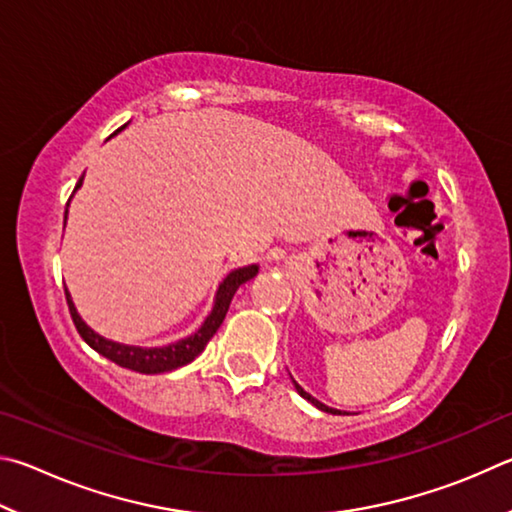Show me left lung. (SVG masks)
I'll return each mask as SVG.
<instances>
[{"label": "left lung", "mask_w": 512, "mask_h": 512, "mask_svg": "<svg viewBox=\"0 0 512 512\" xmlns=\"http://www.w3.org/2000/svg\"><path fill=\"white\" fill-rule=\"evenodd\" d=\"M292 382H294V380H292ZM294 387H297V391H299V396H301V398H306L308 402H312V405H315L317 409H321V411H326V414H333V416H342V411H339V409H333V407H326V405H324V402H319L317 398H312V396H310V393H308V391H303V389L299 387V384H297V382H294Z\"/></svg>", "instance_id": "8db88e82"}]
</instances>
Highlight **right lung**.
I'll return each mask as SVG.
<instances>
[{
    "mask_svg": "<svg viewBox=\"0 0 512 512\" xmlns=\"http://www.w3.org/2000/svg\"><path fill=\"white\" fill-rule=\"evenodd\" d=\"M123 128H125V125H123ZM116 132H119V130H116ZM80 184H83V177L78 179L76 188H80ZM76 188H74V191H76ZM67 206H69V202H67ZM65 222H67V213H65ZM256 274H258V265L238 267V270H233L231 274H227V279L220 283L218 292H215L213 310H211V315L204 319V324L197 328L193 335L179 339V342H175V344L157 346V348L128 346V344H119V342H112V339L101 337L98 333H94V330L89 328L83 319H80L78 310L74 306V301H71V294H69L67 288H65V297H67V306H69V312H71V319H74L76 330L80 333V337H83L85 342L94 348L96 353H101L110 362L123 366V369L146 373V375H155V373L175 371V369H179V366L193 362L195 357L204 351V346L209 344V339L215 333H218L220 324L224 321V317H227V310H229V303L233 299V294H236V290L240 288L242 283L254 279Z\"/></svg>",
    "mask_w": 512,
    "mask_h": 512,
    "instance_id": "right-lung-1",
    "label": "right lung"
}]
</instances>
